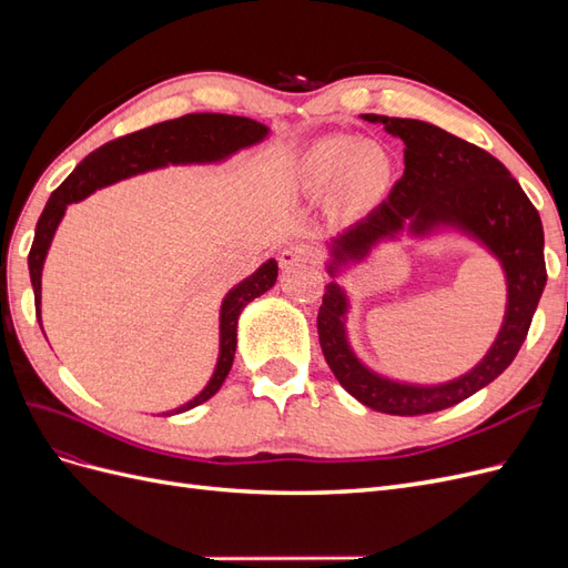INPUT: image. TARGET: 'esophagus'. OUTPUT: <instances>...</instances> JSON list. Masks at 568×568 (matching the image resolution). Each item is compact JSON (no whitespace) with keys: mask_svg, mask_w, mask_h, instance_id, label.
Listing matches in <instances>:
<instances>
[{"mask_svg":"<svg viewBox=\"0 0 568 568\" xmlns=\"http://www.w3.org/2000/svg\"><path fill=\"white\" fill-rule=\"evenodd\" d=\"M315 263H317V255H315L313 246H307V244H291L288 248H284L280 253V267L284 272L294 270L298 265H315Z\"/></svg>","mask_w":568,"mask_h":568,"instance_id":"esophagus-1","label":"esophagus"}]
</instances>
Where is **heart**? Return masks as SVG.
I'll list each match as a JSON object with an SVG mask.
<instances>
[{
    "instance_id": "b5f03b06",
    "label": "heart",
    "mask_w": 568,
    "mask_h": 568,
    "mask_svg": "<svg viewBox=\"0 0 568 568\" xmlns=\"http://www.w3.org/2000/svg\"><path fill=\"white\" fill-rule=\"evenodd\" d=\"M388 163L379 151L348 136H324L303 153L298 182L305 194L324 196L336 189L343 203H359L386 184Z\"/></svg>"
}]
</instances>
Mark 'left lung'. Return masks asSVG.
<instances>
[{"label": "left lung", "mask_w": 568, "mask_h": 568, "mask_svg": "<svg viewBox=\"0 0 568 568\" xmlns=\"http://www.w3.org/2000/svg\"><path fill=\"white\" fill-rule=\"evenodd\" d=\"M359 118L384 125L388 134L403 140L405 173L379 209L324 242V267L332 282L326 284L317 315L322 353L338 384L365 407L398 417L432 415L467 400L517 357L547 282L542 222L521 184L488 151L424 120L376 113ZM403 233L416 241L438 233L469 237L506 274L508 301L501 332L469 373L440 385L393 381L369 368L349 343L352 297L339 277Z\"/></svg>", "instance_id": "8db88e82"}]
</instances>
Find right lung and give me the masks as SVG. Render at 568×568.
Listing matches in <instances>:
<instances>
[{
  "mask_svg": "<svg viewBox=\"0 0 568 568\" xmlns=\"http://www.w3.org/2000/svg\"><path fill=\"white\" fill-rule=\"evenodd\" d=\"M270 136V128L257 123V120L244 115H225V113H189L175 120H165V123L144 128L140 132H132L125 136L99 146L84 159L71 175L63 180L51 199L47 201L44 211L38 220L36 227V242H32L28 255V270L32 291H36V311L42 326V270L47 253L54 242V234L65 215V209L71 203H78L94 194L97 189L115 184L120 180H130L134 175L151 173V170H161L168 165H215L225 163L234 153L244 151L248 146L261 144ZM277 261L270 257L246 280L234 284L225 298L220 303V317H217V359L215 369L211 374L209 384H205L192 400H186L173 409L161 412L163 417L180 415V412L192 409L213 395L225 384L227 374L234 363L236 351V329H239V315L244 307L263 296L277 282ZM44 332V329H42Z\"/></svg>",
  "mask_w": 568,
  "mask_h": 568,
  "instance_id": "right-lung-1",
  "label": "right lung"
}]
</instances>
